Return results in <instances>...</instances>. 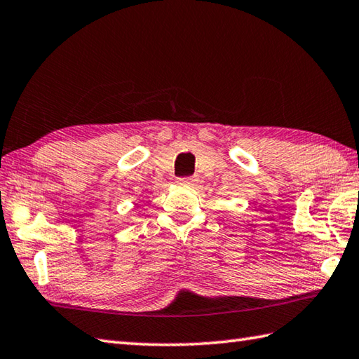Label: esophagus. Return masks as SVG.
Listing matches in <instances>:
<instances>
[{
  "mask_svg": "<svg viewBox=\"0 0 359 359\" xmlns=\"http://www.w3.org/2000/svg\"><path fill=\"white\" fill-rule=\"evenodd\" d=\"M177 182L180 185H194L196 179L194 177H180Z\"/></svg>",
  "mask_w": 359,
  "mask_h": 359,
  "instance_id": "esophagus-1",
  "label": "esophagus"
}]
</instances>
